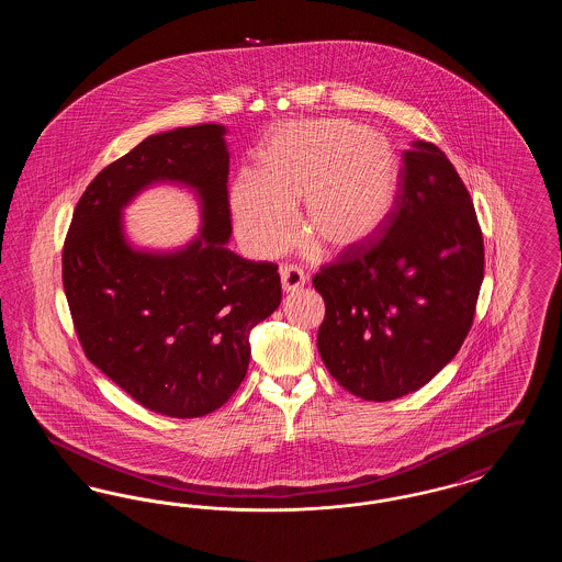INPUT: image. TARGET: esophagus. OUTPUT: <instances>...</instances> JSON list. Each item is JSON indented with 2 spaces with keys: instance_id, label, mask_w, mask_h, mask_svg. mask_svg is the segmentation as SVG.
<instances>
[{
  "instance_id": "esophagus-1",
  "label": "esophagus",
  "mask_w": 562,
  "mask_h": 562,
  "mask_svg": "<svg viewBox=\"0 0 562 562\" xmlns=\"http://www.w3.org/2000/svg\"><path fill=\"white\" fill-rule=\"evenodd\" d=\"M280 280H282V291L284 293H294L299 289L305 286V273L303 269L296 268V266H284L280 269Z\"/></svg>"
}]
</instances>
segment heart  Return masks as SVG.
I'll return each mask as SVG.
<instances>
[{
	"mask_svg": "<svg viewBox=\"0 0 562 562\" xmlns=\"http://www.w3.org/2000/svg\"><path fill=\"white\" fill-rule=\"evenodd\" d=\"M402 164L385 134L351 120L284 124L240 175L229 204L241 244L261 259L282 252L299 227L326 255L373 241L401 198Z\"/></svg>",
	"mask_w": 562,
	"mask_h": 562,
	"instance_id": "1",
	"label": "heart"
}]
</instances>
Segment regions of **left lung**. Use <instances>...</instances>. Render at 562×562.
Segmentation results:
<instances>
[{
    "mask_svg": "<svg viewBox=\"0 0 562 562\" xmlns=\"http://www.w3.org/2000/svg\"><path fill=\"white\" fill-rule=\"evenodd\" d=\"M402 156L401 198L381 236L314 276L326 305L322 362L364 401L406 396L453 360L484 273L481 225L453 164L428 140Z\"/></svg>",
    "mask_w": 562,
    "mask_h": 562,
    "instance_id": "1",
    "label": "left lung"
}]
</instances>
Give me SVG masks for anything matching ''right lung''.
Wrapping results in <instances>:
<instances>
[{
  "label": "right lung",
  "instance_id": "obj_1",
  "mask_svg": "<svg viewBox=\"0 0 562 562\" xmlns=\"http://www.w3.org/2000/svg\"><path fill=\"white\" fill-rule=\"evenodd\" d=\"M225 126L151 134L86 188L63 248V286L88 360L168 417H202L240 387L250 330L282 299L278 266L227 248ZM158 182L191 188L201 234L177 251L136 249L121 211Z\"/></svg>",
  "mask_w": 562,
  "mask_h": 562
}]
</instances>
